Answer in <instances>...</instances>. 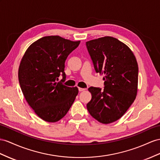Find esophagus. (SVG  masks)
Listing matches in <instances>:
<instances>
[{"label":"esophagus","mask_w":160,"mask_h":160,"mask_svg":"<svg viewBox=\"0 0 160 160\" xmlns=\"http://www.w3.org/2000/svg\"><path fill=\"white\" fill-rule=\"evenodd\" d=\"M78 90H79V91H80V92H82V91H85L86 90V88H78Z\"/></svg>","instance_id":"1"}]
</instances>
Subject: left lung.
<instances>
[{
	"label": "left lung",
	"instance_id": "obj_1",
	"mask_svg": "<svg viewBox=\"0 0 160 160\" xmlns=\"http://www.w3.org/2000/svg\"><path fill=\"white\" fill-rule=\"evenodd\" d=\"M87 48L97 73L104 74V88L90 87L92 99L87 109L102 124H109L124 115L136 98L138 63L124 43L111 36L88 41Z\"/></svg>",
	"mask_w": 160,
	"mask_h": 160
}]
</instances>
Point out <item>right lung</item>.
Segmentation results:
<instances>
[{"label": "right lung", "mask_w": 160, "mask_h": 160, "mask_svg": "<svg viewBox=\"0 0 160 160\" xmlns=\"http://www.w3.org/2000/svg\"><path fill=\"white\" fill-rule=\"evenodd\" d=\"M80 41L59 36H44L28 48L20 63L18 78L28 103L43 120L63 118L74 101L78 88L57 82L60 73L65 80V62Z\"/></svg>", "instance_id": "1"}]
</instances>
